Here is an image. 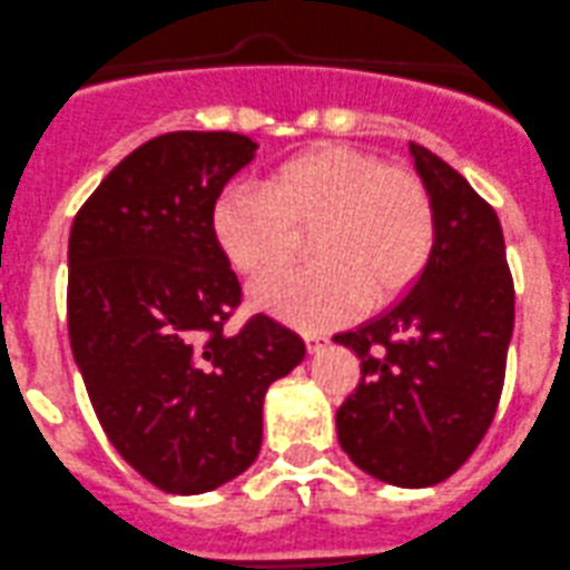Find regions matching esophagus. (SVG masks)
I'll return each mask as SVG.
<instances>
[{"mask_svg": "<svg viewBox=\"0 0 570 570\" xmlns=\"http://www.w3.org/2000/svg\"><path fill=\"white\" fill-rule=\"evenodd\" d=\"M305 338H307V346H311L313 352L322 350V346L327 344V335H324V333H313V330H305Z\"/></svg>", "mask_w": 570, "mask_h": 570, "instance_id": "34e87169", "label": "esophagus"}]
</instances>
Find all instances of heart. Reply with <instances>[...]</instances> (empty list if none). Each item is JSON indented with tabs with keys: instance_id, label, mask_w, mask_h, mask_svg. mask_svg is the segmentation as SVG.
Returning a JSON list of instances; mask_svg holds the SVG:
<instances>
[{
	"instance_id": "heart-1",
	"label": "heart",
	"mask_w": 570,
	"mask_h": 570,
	"mask_svg": "<svg viewBox=\"0 0 570 570\" xmlns=\"http://www.w3.org/2000/svg\"><path fill=\"white\" fill-rule=\"evenodd\" d=\"M311 265L257 288L311 327L381 307L422 274L436 220L425 184L346 145H322L268 167L259 189L232 184L213 204V237L246 279L276 274L305 235Z\"/></svg>"
}]
</instances>
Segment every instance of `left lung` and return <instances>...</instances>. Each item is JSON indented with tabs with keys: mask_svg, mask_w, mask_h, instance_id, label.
Masks as SVG:
<instances>
[{
	"mask_svg": "<svg viewBox=\"0 0 570 570\" xmlns=\"http://www.w3.org/2000/svg\"><path fill=\"white\" fill-rule=\"evenodd\" d=\"M436 220L414 288L381 316L333 335L361 361L335 411L338 442L394 487L451 479L495 420L514 327V282L501 220L462 173L409 145Z\"/></svg>",
	"mask_w": 570,
	"mask_h": 570,
	"instance_id": "8db88e82",
	"label": "left lung"
}]
</instances>
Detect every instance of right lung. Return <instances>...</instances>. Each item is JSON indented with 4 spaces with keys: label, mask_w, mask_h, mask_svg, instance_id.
Segmentation results:
<instances>
[{
    "label": "right lung",
    "mask_w": 570,
    "mask_h": 570,
    "mask_svg": "<svg viewBox=\"0 0 570 570\" xmlns=\"http://www.w3.org/2000/svg\"><path fill=\"white\" fill-rule=\"evenodd\" d=\"M254 148L232 131L148 139L69 232V344L91 409L119 456L173 495L215 490L257 459L265 392L307 352L268 313L229 330L243 288L213 204Z\"/></svg>",
    "instance_id": "1"
}]
</instances>
